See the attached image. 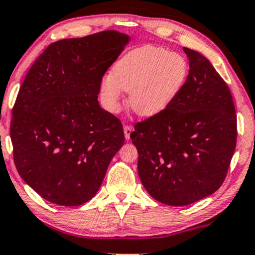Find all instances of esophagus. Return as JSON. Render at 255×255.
Masks as SVG:
<instances>
[{
	"label": "esophagus",
	"mask_w": 255,
	"mask_h": 255,
	"mask_svg": "<svg viewBox=\"0 0 255 255\" xmlns=\"http://www.w3.org/2000/svg\"><path fill=\"white\" fill-rule=\"evenodd\" d=\"M132 131V128L131 126H128V125H126V126L124 127V132H125V137H126V139H129L130 138V134Z\"/></svg>",
	"instance_id": "esophagus-1"
}]
</instances>
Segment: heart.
<instances>
[{
    "mask_svg": "<svg viewBox=\"0 0 255 255\" xmlns=\"http://www.w3.org/2000/svg\"><path fill=\"white\" fill-rule=\"evenodd\" d=\"M184 56L144 45L125 54L100 85L103 100L110 111H117L123 90L129 92V105L139 117L158 116L177 98L188 77Z\"/></svg>",
    "mask_w": 255,
    "mask_h": 255,
    "instance_id": "obj_1",
    "label": "heart"
}]
</instances>
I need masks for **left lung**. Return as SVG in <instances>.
<instances>
[{"label": "left lung", "instance_id": "1", "mask_svg": "<svg viewBox=\"0 0 255 255\" xmlns=\"http://www.w3.org/2000/svg\"><path fill=\"white\" fill-rule=\"evenodd\" d=\"M189 73L174 102L130 134L137 170L153 199L187 206L217 191L235 153L237 116L230 89L199 52L184 47Z\"/></svg>", "mask_w": 255, "mask_h": 255}]
</instances>
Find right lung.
I'll return each mask as SVG.
<instances>
[{
  "mask_svg": "<svg viewBox=\"0 0 255 255\" xmlns=\"http://www.w3.org/2000/svg\"><path fill=\"white\" fill-rule=\"evenodd\" d=\"M129 35L103 31L53 42L35 60L12 109L10 137L21 179L42 199L81 206L98 192L125 142L98 103L104 74Z\"/></svg>",
  "mask_w": 255,
  "mask_h": 255,
  "instance_id": "1",
  "label": "right lung"
}]
</instances>
